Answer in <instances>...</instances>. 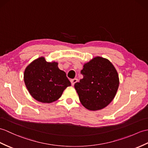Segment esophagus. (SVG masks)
Masks as SVG:
<instances>
[{
	"mask_svg": "<svg viewBox=\"0 0 148 148\" xmlns=\"http://www.w3.org/2000/svg\"><path fill=\"white\" fill-rule=\"evenodd\" d=\"M77 81H78V79H76V78L73 79H71V82L72 85L74 86L75 84V83H76V82H77Z\"/></svg>",
	"mask_w": 148,
	"mask_h": 148,
	"instance_id": "34e87169",
	"label": "esophagus"
}]
</instances>
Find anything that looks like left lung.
I'll use <instances>...</instances> for the list:
<instances>
[{
  "mask_svg": "<svg viewBox=\"0 0 148 148\" xmlns=\"http://www.w3.org/2000/svg\"><path fill=\"white\" fill-rule=\"evenodd\" d=\"M81 73L83 78L74 84L79 98L86 108L99 110L115 98L119 78L113 65L106 58L96 57L84 64Z\"/></svg>",
  "mask_w": 148,
  "mask_h": 148,
  "instance_id": "8db88e82",
  "label": "left lung"
}]
</instances>
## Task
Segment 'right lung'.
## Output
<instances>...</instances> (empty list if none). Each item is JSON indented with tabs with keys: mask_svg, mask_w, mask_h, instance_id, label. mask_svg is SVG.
<instances>
[{
	"mask_svg": "<svg viewBox=\"0 0 148 148\" xmlns=\"http://www.w3.org/2000/svg\"><path fill=\"white\" fill-rule=\"evenodd\" d=\"M24 81L32 97L47 103L57 100L65 89L71 85L66 73L58 69V63L48 62L43 57L38 58L26 67Z\"/></svg>",
	"mask_w": 148,
	"mask_h": 148,
	"instance_id": "right-lung-1",
	"label": "right lung"
}]
</instances>
